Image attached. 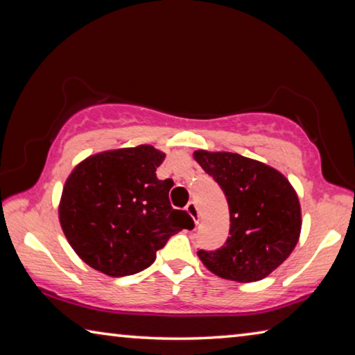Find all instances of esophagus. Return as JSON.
Here are the masks:
<instances>
[{
  "mask_svg": "<svg viewBox=\"0 0 355 355\" xmlns=\"http://www.w3.org/2000/svg\"><path fill=\"white\" fill-rule=\"evenodd\" d=\"M186 211L191 216V219L194 220V224L197 225L199 224V209H197V205L194 202H189L188 205H186Z\"/></svg>",
  "mask_w": 355,
  "mask_h": 355,
  "instance_id": "obj_1",
  "label": "esophagus"
}]
</instances>
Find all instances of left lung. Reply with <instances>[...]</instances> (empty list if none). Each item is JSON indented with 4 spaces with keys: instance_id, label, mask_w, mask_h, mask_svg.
I'll return each instance as SVG.
<instances>
[{
    "instance_id": "obj_1",
    "label": "left lung",
    "mask_w": 355,
    "mask_h": 355,
    "mask_svg": "<svg viewBox=\"0 0 355 355\" xmlns=\"http://www.w3.org/2000/svg\"><path fill=\"white\" fill-rule=\"evenodd\" d=\"M194 159L224 191L230 211L225 244L197 255L222 279L249 284L268 277L299 241L302 218L296 191L274 167L243 155L196 150Z\"/></svg>"
}]
</instances>
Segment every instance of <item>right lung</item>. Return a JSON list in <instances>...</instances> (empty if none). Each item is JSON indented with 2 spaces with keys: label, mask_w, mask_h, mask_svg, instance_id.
I'll list each match as a JSON object with an SVG mask.
<instances>
[{
  "label": "right lung",
  "mask_w": 355,
  "mask_h": 355,
  "mask_svg": "<svg viewBox=\"0 0 355 355\" xmlns=\"http://www.w3.org/2000/svg\"><path fill=\"white\" fill-rule=\"evenodd\" d=\"M166 153L152 146L87 156L65 180L59 222L71 249L111 277L148 268L172 235L194 222L169 202L171 178H156Z\"/></svg>",
  "instance_id": "obj_1"
}]
</instances>
